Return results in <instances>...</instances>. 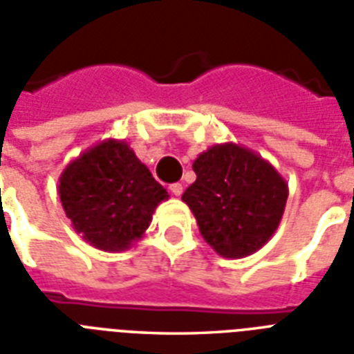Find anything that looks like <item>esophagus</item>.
<instances>
[{
	"label": "esophagus",
	"instance_id": "34e87169",
	"mask_svg": "<svg viewBox=\"0 0 354 354\" xmlns=\"http://www.w3.org/2000/svg\"><path fill=\"white\" fill-rule=\"evenodd\" d=\"M169 189H171L172 196H182V193H183L182 183H172V185Z\"/></svg>",
	"mask_w": 354,
	"mask_h": 354
}]
</instances>
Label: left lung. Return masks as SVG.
<instances>
[{
  "mask_svg": "<svg viewBox=\"0 0 354 354\" xmlns=\"http://www.w3.org/2000/svg\"><path fill=\"white\" fill-rule=\"evenodd\" d=\"M196 180L182 200L218 255L242 259L279 227L288 183L270 161L236 143L213 145L193 161Z\"/></svg>",
  "mask_w": 354,
  "mask_h": 354,
  "instance_id": "left-lung-1",
  "label": "left lung"
}]
</instances>
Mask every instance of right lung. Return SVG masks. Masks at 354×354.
Segmentation results:
<instances>
[{
    "label": "right lung",
    "instance_id": "1",
    "mask_svg": "<svg viewBox=\"0 0 354 354\" xmlns=\"http://www.w3.org/2000/svg\"><path fill=\"white\" fill-rule=\"evenodd\" d=\"M58 194L75 232L102 252L128 250L169 198L130 145L113 138L69 161L58 178Z\"/></svg>",
    "mask_w": 354,
    "mask_h": 354
}]
</instances>
